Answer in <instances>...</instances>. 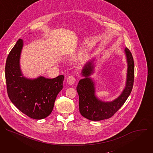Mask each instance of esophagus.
Wrapping results in <instances>:
<instances>
[{"label":"esophagus","instance_id":"esophagus-1","mask_svg":"<svg viewBox=\"0 0 153 153\" xmlns=\"http://www.w3.org/2000/svg\"><path fill=\"white\" fill-rule=\"evenodd\" d=\"M67 82L70 85H73L76 82V79L74 76H68L67 79Z\"/></svg>","mask_w":153,"mask_h":153}]
</instances>
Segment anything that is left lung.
Here are the masks:
<instances>
[{"label": "left lung", "mask_w": 153, "mask_h": 153, "mask_svg": "<svg viewBox=\"0 0 153 153\" xmlns=\"http://www.w3.org/2000/svg\"><path fill=\"white\" fill-rule=\"evenodd\" d=\"M127 63V74L125 86L120 94L111 101L105 102L96 95L95 83L91 76L94 73V61L93 58L88 61L82 70L80 79L77 86L79 97V111L82 116L90 120L99 121L112 117L124 104L132 91L134 82V64L131 53L124 49Z\"/></svg>", "instance_id": "left-lung-1"}]
</instances>
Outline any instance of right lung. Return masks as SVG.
Here are the masks:
<instances>
[{"label":"right lung","instance_id":"1","mask_svg":"<svg viewBox=\"0 0 153 153\" xmlns=\"http://www.w3.org/2000/svg\"><path fill=\"white\" fill-rule=\"evenodd\" d=\"M24 41L19 39L8 56L5 65L7 93L11 102L21 112L40 120L51 113L56 97L63 88L64 76L60 75L54 79L25 77L20 65Z\"/></svg>","mask_w":153,"mask_h":153}]
</instances>
